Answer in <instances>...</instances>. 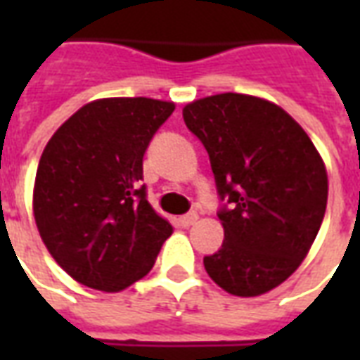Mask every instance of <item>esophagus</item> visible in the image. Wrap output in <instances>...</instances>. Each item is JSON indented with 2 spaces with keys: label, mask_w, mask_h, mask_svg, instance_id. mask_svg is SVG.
Masks as SVG:
<instances>
[{
  "label": "esophagus",
  "mask_w": 360,
  "mask_h": 360,
  "mask_svg": "<svg viewBox=\"0 0 360 360\" xmlns=\"http://www.w3.org/2000/svg\"><path fill=\"white\" fill-rule=\"evenodd\" d=\"M196 219H198V214H196V212H188V214H185V216H181L179 218V226L191 227L193 224H195Z\"/></svg>",
  "instance_id": "34e87169"
}]
</instances>
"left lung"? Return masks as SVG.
I'll return each mask as SVG.
<instances>
[{
  "instance_id": "obj_1",
  "label": "left lung",
  "mask_w": 360,
  "mask_h": 360,
  "mask_svg": "<svg viewBox=\"0 0 360 360\" xmlns=\"http://www.w3.org/2000/svg\"><path fill=\"white\" fill-rule=\"evenodd\" d=\"M221 200L224 243L204 268L227 293L257 297L301 264L324 219L328 175L309 134L276 103L216 94L183 108Z\"/></svg>"
}]
</instances>
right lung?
<instances>
[{
  "label": "right lung",
  "instance_id": "add662e5",
  "mask_svg": "<svg viewBox=\"0 0 360 360\" xmlns=\"http://www.w3.org/2000/svg\"><path fill=\"white\" fill-rule=\"evenodd\" d=\"M175 105L152 98L86 103L38 164L34 219L44 245L79 283L121 291L144 278L172 226L146 200L142 158Z\"/></svg>",
  "mask_w": 360,
  "mask_h": 360
}]
</instances>
